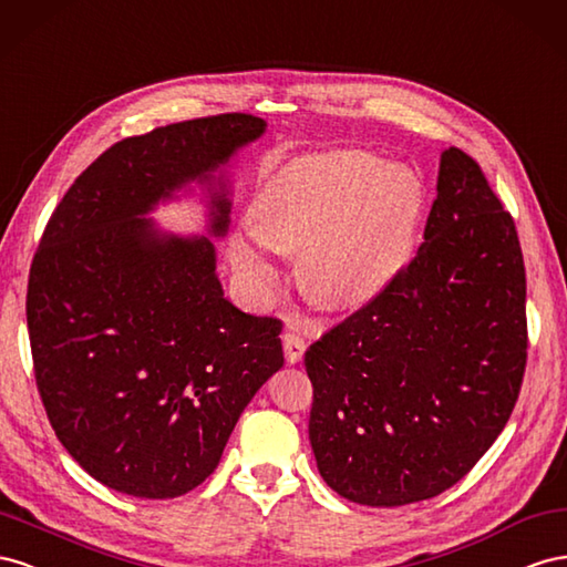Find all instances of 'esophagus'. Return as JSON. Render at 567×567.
Here are the masks:
<instances>
[{
    "instance_id": "1",
    "label": "esophagus",
    "mask_w": 567,
    "mask_h": 567,
    "mask_svg": "<svg viewBox=\"0 0 567 567\" xmlns=\"http://www.w3.org/2000/svg\"><path fill=\"white\" fill-rule=\"evenodd\" d=\"M282 347H285V359L289 365H295L303 359V351H306V342L295 334V332H285L282 334Z\"/></svg>"
}]
</instances>
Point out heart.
Returning <instances> with one entry per match:
<instances>
[{
    "label": "heart",
    "mask_w": 567,
    "mask_h": 567,
    "mask_svg": "<svg viewBox=\"0 0 567 567\" xmlns=\"http://www.w3.org/2000/svg\"><path fill=\"white\" fill-rule=\"evenodd\" d=\"M254 228L230 245L233 266L258 292L275 280L272 251H301L306 292L330 309L382 295L415 247L423 187L403 164L365 150L289 158L254 197Z\"/></svg>",
    "instance_id": "1"
}]
</instances>
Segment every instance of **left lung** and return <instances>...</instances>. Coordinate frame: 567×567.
<instances>
[{"label":"left lung","instance_id":"1","mask_svg":"<svg viewBox=\"0 0 567 567\" xmlns=\"http://www.w3.org/2000/svg\"><path fill=\"white\" fill-rule=\"evenodd\" d=\"M515 223L465 152H442L425 241L303 355L320 477L353 504L425 501L506 427L527 361Z\"/></svg>","mask_w":567,"mask_h":567}]
</instances>
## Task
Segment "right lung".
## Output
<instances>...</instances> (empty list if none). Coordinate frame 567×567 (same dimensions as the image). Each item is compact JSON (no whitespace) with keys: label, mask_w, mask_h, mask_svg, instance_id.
I'll use <instances>...</instances> for the list:
<instances>
[{"label":"right lung","mask_w":567,"mask_h":567,"mask_svg":"<svg viewBox=\"0 0 567 567\" xmlns=\"http://www.w3.org/2000/svg\"><path fill=\"white\" fill-rule=\"evenodd\" d=\"M264 133V118L223 113L116 142L47 223L25 303L38 390L59 442L109 489L192 492L285 363L282 322L223 297L210 239L230 228L228 164ZM194 186L206 236L148 218Z\"/></svg>","instance_id":"obj_1"}]
</instances>
